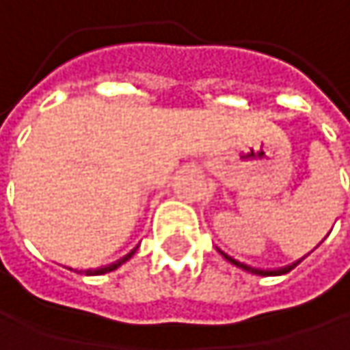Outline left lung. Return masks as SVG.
I'll list each match as a JSON object with an SVG mask.
<instances>
[{
    "label": "left lung",
    "mask_w": 350,
    "mask_h": 350,
    "mask_svg": "<svg viewBox=\"0 0 350 350\" xmlns=\"http://www.w3.org/2000/svg\"><path fill=\"white\" fill-rule=\"evenodd\" d=\"M227 260H231V258H227ZM231 262H233L235 266H241V268H247V266H243V264H239V262H235V260H231ZM293 266H295V264H293ZM293 266H286V268H282V270H278V274H284V272H288V270H291ZM256 274H258V270H256ZM260 274H262V270H260Z\"/></svg>",
    "instance_id": "left-lung-1"
}]
</instances>
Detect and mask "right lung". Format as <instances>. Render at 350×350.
Masks as SVG:
<instances>
[{"mask_svg":"<svg viewBox=\"0 0 350 350\" xmlns=\"http://www.w3.org/2000/svg\"><path fill=\"white\" fill-rule=\"evenodd\" d=\"M132 254H134V252H132ZM132 254H129V256H125V258H121L119 262H115V264H111V266H105V268H100V270H94V272H96V274H105V272H111V270L119 268V266H121L123 262H127L129 258H132Z\"/></svg>","mask_w":350,"mask_h":350,"instance_id":"add662e5","label":"right lung"}]
</instances>
